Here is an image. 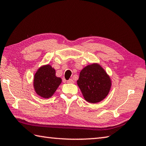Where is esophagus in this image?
Wrapping results in <instances>:
<instances>
[{
  "label": "esophagus",
  "mask_w": 146,
  "mask_h": 146,
  "mask_svg": "<svg viewBox=\"0 0 146 146\" xmlns=\"http://www.w3.org/2000/svg\"><path fill=\"white\" fill-rule=\"evenodd\" d=\"M67 82L68 83V84H73L74 81H73V79H70V80H68L67 81Z\"/></svg>",
  "instance_id": "esophagus-1"
}]
</instances>
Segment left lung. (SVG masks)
Segmentation results:
<instances>
[{"instance_id":"8db88e82","label":"left lung","mask_w":146,"mask_h":146,"mask_svg":"<svg viewBox=\"0 0 146 146\" xmlns=\"http://www.w3.org/2000/svg\"><path fill=\"white\" fill-rule=\"evenodd\" d=\"M77 84L87 102L97 103L109 94L111 81L103 68L95 63L87 66L80 71Z\"/></svg>"}]
</instances>
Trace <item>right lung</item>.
<instances>
[{"label": "right lung", "instance_id": "obj_1", "mask_svg": "<svg viewBox=\"0 0 146 146\" xmlns=\"http://www.w3.org/2000/svg\"><path fill=\"white\" fill-rule=\"evenodd\" d=\"M61 78L56 76V71L50 65L43 66L34 76L33 87L36 93L43 98H49L61 84Z\"/></svg>", "mask_w": 146, "mask_h": 146}]
</instances>
